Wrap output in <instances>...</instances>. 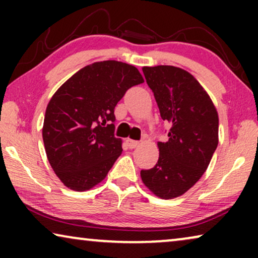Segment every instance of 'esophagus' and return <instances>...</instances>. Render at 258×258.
<instances>
[{
    "label": "esophagus",
    "mask_w": 258,
    "mask_h": 258,
    "mask_svg": "<svg viewBox=\"0 0 258 258\" xmlns=\"http://www.w3.org/2000/svg\"><path fill=\"white\" fill-rule=\"evenodd\" d=\"M126 146H128L129 149H134V148H136L137 146H139V142L137 141H134V140H126Z\"/></svg>",
    "instance_id": "esophagus-1"
}]
</instances>
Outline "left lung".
I'll return each mask as SVG.
<instances>
[{
    "label": "left lung",
    "instance_id": "8db88e82",
    "mask_svg": "<svg viewBox=\"0 0 258 258\" xmlns=\"http://www.w3.org/2000/svg\"><path fill=\"white\" fill-rule=\"evenodd\" d=\"M161 117L169 123L167 142H158L156 165L141 170L144 184L161 199H175L202 177L218 144V115L191 74L177 67L142 69Z\"/></svg>",
    "mask_w": 258,
    "mask_h": 258
}]
</instances>
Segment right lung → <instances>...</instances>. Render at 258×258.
I'll return each instance as SVG.
<instances>
[{
    "label": "right lung",
    "instance_id": "add662e5",
    "mask_svg": "<svg viewBox=\"0 0 258 258\" xmlns=\"http://www.w3.org/2000/svg\"><path fill=\"white\" fill-rule=\"evenodd\" d=\"M134 66L95 62L59 87L45 110L43 142L52 170L76 191L104 179L122 153L115 137V107L126 90L143 83Z\"/></svg>",
    "mask_w": 258,
    "mask_h": 258
}]
</instances>
